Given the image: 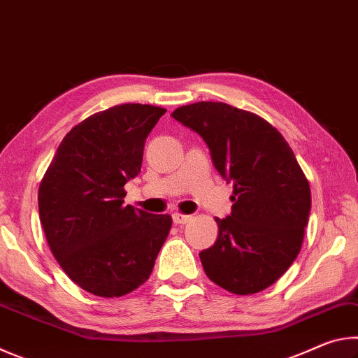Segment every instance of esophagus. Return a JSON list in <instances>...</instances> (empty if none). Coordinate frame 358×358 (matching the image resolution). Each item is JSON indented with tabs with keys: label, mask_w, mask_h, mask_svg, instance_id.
<instances>
[{
	"label": "esophagus",
	"mask_w": 358,
	"mask_h": 358,
	"mask_svg": "<svg viewBox=\"0 0 358 358\" xmlns=\"http://www.w3.org/2000/svg\"><path fill=\"white\" fill-rule=\"evenodd\" d=\"M172 217H173L175 224H186V222L191 221V216L183 215V213H173Z\"/></svg>",
	"instance_id": "34e87169"
}]
</instances>
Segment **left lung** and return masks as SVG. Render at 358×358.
<instances>
[{"label": "left lung", "instance_id": "obj_1", "mask_svg": "<svg viewBox=\"0 0 358 358\" xmlns=\"http://www.w3.org/2000/svg\"><path fill=\"white\" fill-rule=\"evenodd\" d=\"M172 117L203 138L216 171L234 183L232 213L216 217L215 245L199 254L205 273L232 294H257L299 256L310 183L280 131L256 113L202 101Z\"/></svg>", "mask_w": 358, "mask_h": 358}]
</instances>
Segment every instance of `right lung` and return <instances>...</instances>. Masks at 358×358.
<instances>
[{"mask_svg":"<svg viewBox=\"0 0 358 358\" xmlns=\"http://www.w3.org/2000/svg\"><path fill=\"white\" fill-rule=\"evenodd\" d=\"M166 108L121 104L85 118L59 143L41 181L39 220L52 254L77 286L113 299L148 280L171 215L124 205L143 147Z\"/></svg>","mask_w":358,"mask_h":358,"instance_id":"right-lung-1","label":"right lung"}]
</instances>
